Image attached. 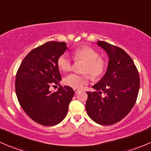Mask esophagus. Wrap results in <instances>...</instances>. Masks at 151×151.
Instances as JSON below:
<instances>
[{
	"instance_id": "esophagus-1",
	"label": "esophagus",
	"mask_w": 151,
	"mask_h": 151,
	"mask_svg": "<svg viewBox=\"0 0 151 151\" xmlns=\"http://www.w3.org/2000/svg\"><path fill=\"white\" fill-rule=\"evenodd\" d=\"M74 93H78L80 91V90L77 89V88H74Z\"/></svg>"
}]
</instances>
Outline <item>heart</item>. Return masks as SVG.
I'll return each instance as SVG.
<instances>
[{"instance_id":"obj_1","label":"heart","mask_w":151,"mask_h":151,"mask_svg":"<svg viewBox=\"0 0 151 151\" xmlns=\"http://www.w3.org/2000/svg\"><path fill=\"white\" fill-rule=\"evenodd\" d=\"M75 60H83L85 63L83 66V73L89 74L93 80L101 79L104 74L106 68V63L100 57L98 51L91 47L84 46L77 48L74 51ZM59 69L63 71H68L71 68V60L66 53L60 55L57 60ZM90 77L88 74H71L64 79L65 85L74 88H81L88 83Z\"/></svg>"}]
</instances>
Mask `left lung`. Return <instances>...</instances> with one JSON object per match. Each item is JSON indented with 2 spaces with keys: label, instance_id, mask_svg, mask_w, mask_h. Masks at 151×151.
<instances>
[{
  "label": "left lung",
  "instance_id": "obj_1",
  "mask_svg": "<svg viewBox=\"0 0 151 151\" xmlns=\"http://www.w3.org/2000/svg\"><path fill=\"white\" fill-rule=\"evenodd\" d=\"M97 45L107 53L109 62L104 77L93 86L96 91L87 92L85 109L94 122L108 126L119 122L133 108L139 93V76L124 50L103 41ZM101 91L104 97L100 95Z\"/></svg>",
  "mask_w": 151,
  "mask_h": 151
}]
</instances>
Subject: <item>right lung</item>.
<instances>
[{"mask_svg": "<svg viewBox=\"0 0 151 151\" xmlns=\"http://www.w3.org/2000/svg\"><path fill=\"white\" fill-rule=\"evenodd\" d=\"M67 49L65 42H47L31 50L17 72L15 91L19 104L33 121L43 126L61 122L74 95L69 86L61 85L56 92L50 90L61 80L57 60Z\"/></svg>", "mask_w": 151, "mask_h": 151, "instance_id": "1", "label": "right lung"}]
</instances>
